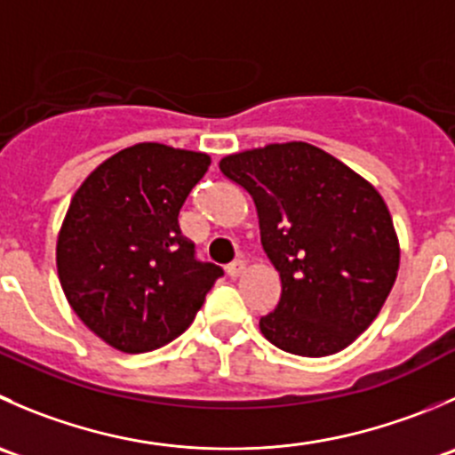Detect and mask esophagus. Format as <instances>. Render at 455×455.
<instances>
[{
    "instance_id": "obj_1",
    "label": "esophagus",
    "mask_w": 455,
    "mask_h": 455,
    "mask_svg": "<svg viewBox=\"0 0 455 455\" xmlns=\"http://www.w3.org/2000/svg\"><path fill=\"white\" fill-rule=\"evenodd\" d=\"M244 268H246V264L242 262V259H233V262L227 267V273L231 277H237V275H242V273H244Z\"/></svg>"
}]
</instances>
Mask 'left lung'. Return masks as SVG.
Masks as SVG:
<instances>
[{
  "mask_svg": "<svg viewBox=\"0 0 455 455\" xmlns=\"http://www.w3.org/2000/svg\"><path fill=\"white\" fill-rule=\"evenodd\" d=\"M220 171L253 197L264 253L280 273V302L259 317L264 338L304 358L347 349L398 275V237L380 193L307 142L227 156Z\"/></svg>",
  "mask_w": 455,
  "mask_h": 455,
  "instance_id": "8db88e82",
  "label": "left lung"
}]
</instances>
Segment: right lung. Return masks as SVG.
Wrapping results in <instances>:
<instances>
[{
  "label": "right lung",
  "instance_id": "add662e5",
  "mask_svg": "<svg viewBox=\"0 0 455 455\" xmlns=\"http://www.w3.org/2000/svg\"><path fill=\"white\" fill-rule=\"evenodd\" d=\"M206 153L144 142L101 162L73 196L57 237V275L79 320L106 345L147 354L196 320L220 267L200 262L180 209Z\"/></svg>",
  "mask_w": 455,
  "mask_h": 455
}]
</instances>
